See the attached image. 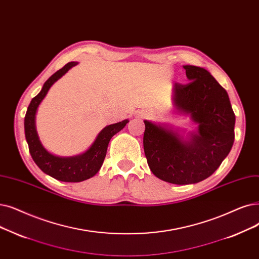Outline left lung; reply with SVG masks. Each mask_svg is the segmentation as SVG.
Wrapping results in <instances>:
<instances>
[{
	"label": "left lung",
	"instance_id": "1",
	"mask_svg": "<svg viewBox=\"0 0 259 259\" xmlns=\"http://www.w3.org/2000/svg\"><path fill=\"white\" fill-rule=\"evenodd\" d=\"M190 80L175 83L174 103L199 123L189 142L176 132L145 120L144 151L152 174L172 184L198 183L211 176L232 149L235 114L230 98L209 72L195 65L184 66Z\"/></svg>",
	"mask_w": 259,
	"mask_h": 259
}]
</instances>
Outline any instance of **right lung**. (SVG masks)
Here are the masks:
<instances>
[{
	"mask_svg": "<svg viewBox=\"0 0 259 259\" xmlns=\"http://www.w3.org/2000/svg\"><path fill=\"white\" fill-rule=\"evenodd\" d=\"M77 62L66 63L62 69L53 74L43 84L40 93L31 99L24 118L25 138L33 162L40 169L56 180L63 182H80L95 176L106 157L111 138L126 126L128 120H122L104 128L87 152L72 157H59L48 152L41 145L35 127L36 111L42 99L46 97L52 84L69 71Z\"/></svg>",
	"mask_w": 259,
	"mask_h": 259,
	"instance_id": "add662e5",
	"label": "right lung"
}]
</instances>
